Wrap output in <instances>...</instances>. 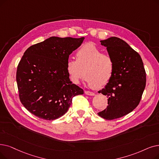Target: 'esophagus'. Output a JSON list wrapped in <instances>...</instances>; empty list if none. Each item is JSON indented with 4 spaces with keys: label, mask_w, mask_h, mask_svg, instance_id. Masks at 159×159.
<instances>
[{
    "label": "esophagus",
    "mask_w": 159,
    "mask_h": 159,
    "mask_svg": "<svg viewBox=\"0 0 159 159\" xmlns=\"http://www.w3.org/2000/svg\"><path fill=\"white\" fill-rule=\"evenodd\" d=\"M84 93L86 95H92V96H93L95 95V93L92 92H89V91H84Z\"/></svg>",
    "instance_id": "obj_1"
}]
</instances>
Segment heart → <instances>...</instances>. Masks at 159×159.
Returning a JSON list of instances; mask_svg holds the SVG:
<instances>
[{
    "label": "heart",
    "instance_id": "heart-1",
    "mask_svg": "<svg viewBox=\"0 0 159 159\" xmlns=\"http://www.w3.org/2000/svg\"><path fill=\"white\" fill-rule=\"evenodd\" d=\"M115 68L112 57L103 54L95 43L88 42L82 45L76 53V60L69 59L66 70L75 84L86 76L89 86L100 88L107 85L112 79Z\"/></svg>",
    "mask_w": 159,
    "mask_h": 159
}]
</instances>
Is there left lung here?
Returning <instances> with one entry per match:
<instances>
[{"instance_id": "1", "label": "left lung", "mask_w": 159, "mask_h": 159, "mask_svg": "<svg viewBox=\"0 0 159 159\" xmlns=\"http://www.w3.org/2000/svg\"><path fill=\"white\" fill-rule=\"evenodd\" d=\"M114 61L112 79L99 93L107 96L108 106L98 113L108 120L128 114L139 105L146 84V73L140 54L125 41L112 37L101 41Z\"/></svg>"}]
</instances>
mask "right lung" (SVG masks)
<instances>
[{"label": "right lung", "instance_id": "1", "mask_svg": "<svg viewBox=\"0 0 159 159\" xmlns=\"http://www.w3.org/2000/svg\"><path fill=\"white\" fill-rule=\"evenodd\" d=\"M84 38L51 37L29 47L17 66L20 101L41 119L54 120L64 115L75 96L83 89L70 81L66 70L70 54Z\"/></svg>", "mask_w": 159, "mask_h": 159}]
</instances>
